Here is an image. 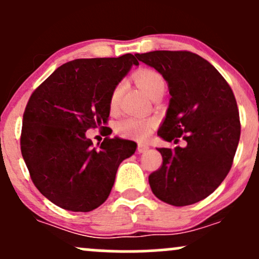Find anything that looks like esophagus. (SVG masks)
<instances>
[{
  "mask_svg": "<svg viewBox=\"0 0 259 259\" xmlns=\"http://www.w3.org/2000/svg\"><path fill=\"white\" fill-rule=\"evenodd\" d=\"M148 150H150V147H148V145H146V144H139L138 145V152L139 153H145V152H147Z\"/></svg>",
  "mask_w": 259,
  "mask_h": 259,
  "instance_id": "1",
  "label": "esophagus"
}]
</instances>
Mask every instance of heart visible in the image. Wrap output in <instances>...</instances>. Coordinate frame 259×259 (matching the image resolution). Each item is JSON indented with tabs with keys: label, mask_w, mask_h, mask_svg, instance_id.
I'll use <instances>...</instances> for the list:
<instances>
[{
	"label": "heart",
	"mask_w": 259,
	"mask_h": 259,
	"mask_svg": "<svg viewBox=\"0 0 259 259\" xmlns=\"http://www.w3.org/2000/svg\"><path fill=\"white\" fill-rule=\"evenodd\" d=\"M136 84L141 89L150 99H152L158 92H164L165 81L164 78L158 72L152 69H141L134 75ZM123 94V84H119L113 89L109 99V106L115 108L119 103V100ZM154 126V120L142 119L138 117H127L121 119L117 124V132L119 135L125 138H134L139 140L146 139L152 132Z\"/></svg>",
	"instance_id": "heart-1"
}]
</instances>
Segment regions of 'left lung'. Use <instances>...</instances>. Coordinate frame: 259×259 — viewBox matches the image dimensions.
I'll return each mask as SVG.
<instances>
[{
	"label": "left lung",
	"mask_w": 259,
	"mask_h": 259,
	"mask_svg": "<svg viewBox=\"0 0 259 259\" xmlns=\"http://www.w3.org/2000/svg\"><path fill=\"white\" fill-rule=\"evenodd\" d=\"M168 82L169 107L158 136L185 147L157 148L163 163L148 177L156 197L183 207L203 200L225 179L239 145V111L227 80L209 62L189 51L136 53Z\"/></svg>",
	"instance_id": "left-lung-1"
}]
</instances>
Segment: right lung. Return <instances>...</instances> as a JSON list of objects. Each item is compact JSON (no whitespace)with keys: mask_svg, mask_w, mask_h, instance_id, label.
<instances>
[{"mask_svg":"<svg viewBox=\"0 0 259 259\" xmlns=\"http://www.w3.org/2000/svg\"><path fill=\"white\" fill-rule=\"evenodd\" d=\"M139 62L81 58L57 68L32 92L23 115L20 150L38 191L56 206L90 212L108 198L118 167L135 153L130 140L94 144L85 133L105 129L113 89ZM111 134V129L107 127Z\"/></svg>","mask_w":259,"mask_h":259,"instance_id":"right-lung-1","label":"right lung"}]
</instances>
